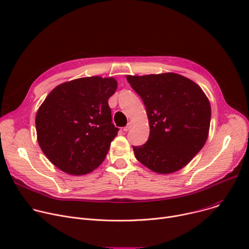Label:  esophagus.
<instances>
[{"label":"esophagus","instance_id":"esophagus-1","mask_svg":"<svg viewBox=\"0 0 249 249\" xmlns=\"http://www.w3.org/2000/svg\"><path fill=\"white\" fill-rule=\"evenodd\" d=\"M131 127H132V123H128V124L123 128V131H125V132L129 131V130L131 129Z\"/></svg>","mask_w":249,"mask_h":249}]
</instances>
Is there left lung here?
I'll use <instances>...</instances> for the list:
<instances>
[{"label":"left lung","mask_w":249,"mask_h":249,"mask_svg":"<svg viewBox=\"0 0 249 249\" xmlns=\"http://www.w3.org/2000/svg\"><path fill=\"white\" fill-rule=\"evenodd\" d=\"M146 108L150 133L146 143L133 146L135 158L159 174L187 165L208 138L211 106L202 89L173 73L127 75Z\"/></svg>","instance_id":"8db88e82"}]
</instances>
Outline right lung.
<instances>
[{"label": "right lung", "instance_id": "1", "mask_svg": "<svg viewBox=\"0 0 249 249\" xmlns=\"http://www.w3.org/2000/svg\"><path fill=\"white\" fill-rule=\"evenodd\" d=\"M116 89L113 77L77 78L52 89L38 109V143L62 172L86 175L106 158L119 131L112 123L108 104Z\"/></svg>", "mask_w": 249, "mask_h": 249}]
</instances>
